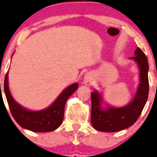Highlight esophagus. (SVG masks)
<instances>
[{
  "mask_svg": "<svg viewBox=\"0 0 157 157\" xmlns=\"http://www.w3.org/2000/svg\"><path fill=\"white\" fill-rule=\"evenodd\" d=\"M92 82H93V79H92V77H91L90 74H86V75L84 76V78H83V83H85V84L88 85V86H90V85L92 84Z\"/></svg>",
  "mask_w": 157,
  "mask_h": 157,
  "instance_id": "34e87169",
  "label": "esophagus"
}]
</instances>
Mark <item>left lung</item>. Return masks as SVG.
<instances>
[{"instance_id": "obj_1", "label": "left lung", "mask_w": 157, "mask_h": 157, "mask_svg": "<svg viewBox=\"0 0 157 157\" xmlns=\"http://www.w3.org/2000/svg\"><path fill=\"white\" fill-rule=\"evenodd\" d=\"M134 57L130 59L134 60L139 68L140 81L136 94L131 102L121 107H114L106 104L103 107V97L98 90L91 93V124L95 130L102 132H118L133 125L142 113L147 101L149 94L147 58L142 50L137 48Z\"/></svg>"}]
</instances>
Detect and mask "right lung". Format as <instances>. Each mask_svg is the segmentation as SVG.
Instances as JSON below:
<instances>
[{"label": "right lung", "instance_id": "1", "mask_svg": "<svg viewBox=\"0 0 157 157\" xmlns=\"http://www.w3.org/2000/svg\"><path fill=\"white\" fill-rule=\"evenodd\" d=\"M78 83H74L65 88L55 101L41 110H30L15 101L8 86V72L4 80V93L9 108L16 122L22 128L33 132H51L61 125L64 116V107L67 99L77 90Z\"/></svg>", "mask_w": 157, "mask_h": 157}]
</instances>
